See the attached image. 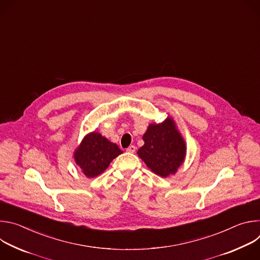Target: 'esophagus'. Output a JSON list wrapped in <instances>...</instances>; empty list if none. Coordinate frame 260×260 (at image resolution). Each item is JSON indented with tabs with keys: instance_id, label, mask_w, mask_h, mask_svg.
<instances>
[{
	"instance_id": "obj_1",
	"label": "esophagus",
	"mask_w": 260,
	"mask_h": 260,
	"mask_svg": "<svg viewBox=\"0 0 260 260\" xmlns=\"http://www.w3.org/2000/svg\"><path fill=\"white\" fill-rule=\"evenodd\" d=\"M136 149H137L136 146H134V145H131V146L127 148V149H126V151H127V152H129V153H134V152L136 151Z\"/></svg>"
}]
</instances>
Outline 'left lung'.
Here are the masks:
<instances>
[{"instance_id":"1","label":"left lung","mask_w":260,"mask_h":260,"mask_svg":"<svg viewBox=\"0 0 260 260\" xmlns=\"http://www.w3.org/2000/svg\"><path fill=\"white\" fill-rule=\"evenodd\" d=\"M143 140L137 153L146 166L162 178L175 175L186 156V143L174 119L168 116L161 123H150Z\"/></svg>"}]
</instances>
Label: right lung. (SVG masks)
<instances>
[{"mask_svg":"<svg viewBox=\"0 0 260 260\" xmlns=\"http://www.w3.org/2000/svg\"><path fill=\"white\" fill-rule=\"evenodd\" d=\"M115 143L103 137L99 132L87 134L74 152V160L87 178L101 175L114 158L120 155Z\"/></svg>","mask_w":260,"mask_h":260,"instance_id":"obj_1","label":"right lung"}]
</instances>
